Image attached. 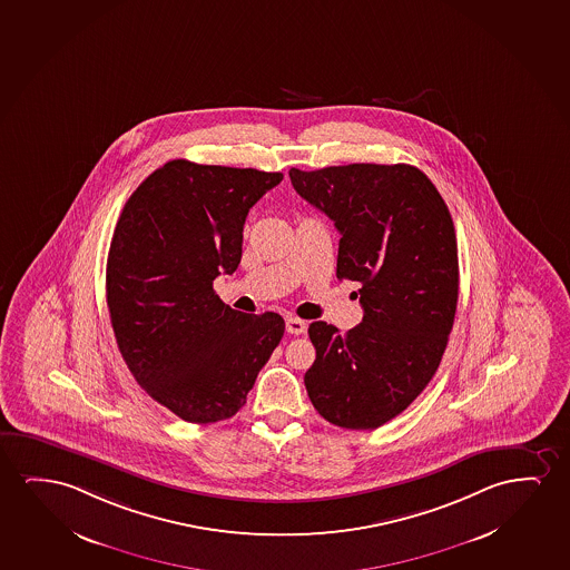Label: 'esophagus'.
<instances>
[{
	"instance_id": "1",
	"label": "esophagus",
	"mask_w": 570,
	"mask_h": 570,
	"mask_svg": "<svg viewBox=\"0 0 570 570\" xmlns=\"http://www.w3.org/2000/svg\"><path fill=\"white\" fill-rule=\"evenodd\" d=\"M285 328L289 334H295V336H301V334H305L306 324L305 321H301L297 316H287V321H285Z\"/></svg>"
}]
</instances>
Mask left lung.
Instances as JSON below:
<instances>
[{
  "mask_svg": "<svg viewBox=\"0 0 570 570\" xmlns=\"http://www.w3.org/2000/svg\"><path fill=\"white\" fill-rule=\"evenodd\" d=\"M295 191L334 220L337 279L360 283L363 321L313 322L306 393L330 424L375 430L409 409L440 367L455 321L459 259L450 209L409 164L289 169Z\"/></svg>",
  "mask_w": 570,
  "mask_h": 570,
  "instance_id": "8db88e82",
  "label": "left lung"
}]
</instances>
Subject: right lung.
Returning <instances> with one entry per match:
<instances>
[{
    "label": "right lung",
    "mask_w": 570,
    "mask_h": 570,
    "mask_svg": "<svg viewBox=\"0 0 570 570\" xmlns=\"http://www.w3.org/2000/svg\"><path fill=\"white\" fill-rule=\"evenodd\" d=\"M279 171L171 160L138 185L107 257V306L120 355L138 385L191 424L246 404L285 322L244 314L213 289L240 264L248 210Z\"/></svg>",
    "instance_id": "right-lung-1"
}]
</instances>
